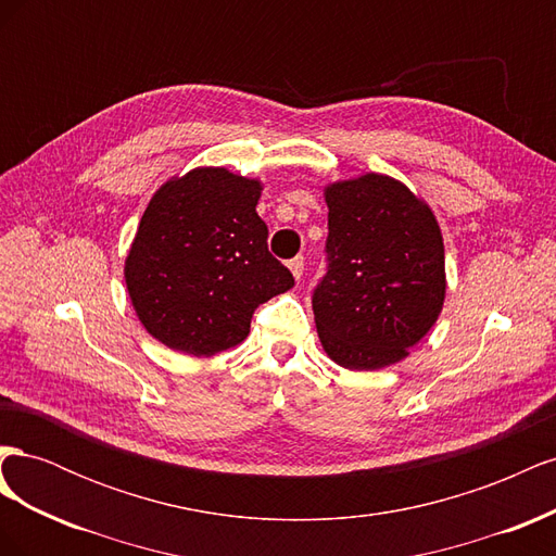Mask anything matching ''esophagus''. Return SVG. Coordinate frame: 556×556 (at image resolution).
I'll list each match as a JSON object with an SVG mask.
<instances>
[{
  "label": "esophagus",
  "mask_w": 556,
  "mask_h": 556,
  "mask_svg": "<svg viewBox=\"0 0 556 556\" xmlns=\"http://www.w3.org/2000/svg\"><path fill=\"white\" fill-rule=\"evenodd\" d=\"M288 266H290V271H292V276L299 280L301 276H304V257H294V260H290L288 262Z\"/></svg>",
  "instance_id": "34e87169"
}]
</instances>
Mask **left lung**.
<instances>
[{
    "label": "left lung",
    "mask_w": 556,
    "mask_h": 556,
    "mask_svg": "<svg viewBox=\"0 0 556 556\" xmlns=\"http://www.w3.org/2000/svg\"><path fill=\"white\" fill-rule=\"evenodd\" d=\"M327 276L313 292L331 362L376 371L410 355L445 301L443 233L422 197L384 174L325 185Z\"/></svg>",
    "instance_id": "left-lung-1"
}]
</instances>
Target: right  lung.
<instances>
[{
    "instance_id": "obj_1",
    "label": "right lung",
    "mask_w": 556,
    "mask_h": 556,
    "mask_svg": "<svg viewBox=\"0 0 556 556\" xmlns=\"http://www.w3.org/2000/svg\"><path fill=\"white\" fill-rule=\"evenodd\" d=\"M264 185L225 166L174 176L150 199L125 257V285L143 329L192 357L245 341L264 301L294 278L266 248Z\"/></svg>"
}]
</instances>
